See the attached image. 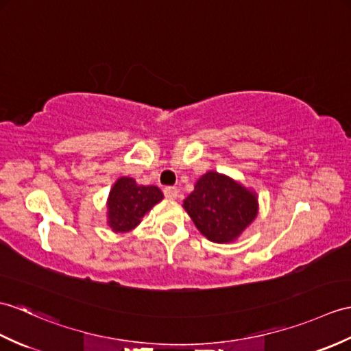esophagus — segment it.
Instances as JSON below:
<instances>
[{
    "label": "esophagus",
    "mask_w": 351,
    "mask_h": 351,
    "mask_svg": "<svg viewBox=\"0 0 351 351\" xmlns=\"http://www.w3.org/2000/svg\"><path fill=\"white\" fill-rule=\"evenodd\" d=\"M165 195L169 200H176L178 199V190L173 189V186H166Z\"/></svg>",
    "instance_id": "obj_1"
}]
</instances>
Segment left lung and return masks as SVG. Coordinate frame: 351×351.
Segmentation results:
<instances>
[{"label":"left lung","mask_w":351,"mask_h":351,"mask_svg":"<svg viewBox=\"0 0 351 351\" xmlns=\"http://www.w3.org/2000/svg\"><path fill=\"white\" fill-rule=\"evenodd\" d=\"M185 213L197 230L215 243H230L247 230L258 214V197L242 182L209 170L184 200Z\"/></svg>","instance_id":"obj_1"}]
</instances>
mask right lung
<instances>
[{
  "label": "right lung",
  "mask_w": 351,
  "mask_h": 351,
  "mask_svg": "<svg viewBox=\"0 0 351 351\" xmlns=\"http://www.w3.org/2000/svg\"><path fill=\"white\" fill-rule=\"evenodd\" d=\"M156 185H138L133 178L121 176L109 191L106 202L108 226L113 233H128L142 223V218L162 200Z\"/></svg>",
  "instance_id": "right-lung-1"
}]
</instances>
